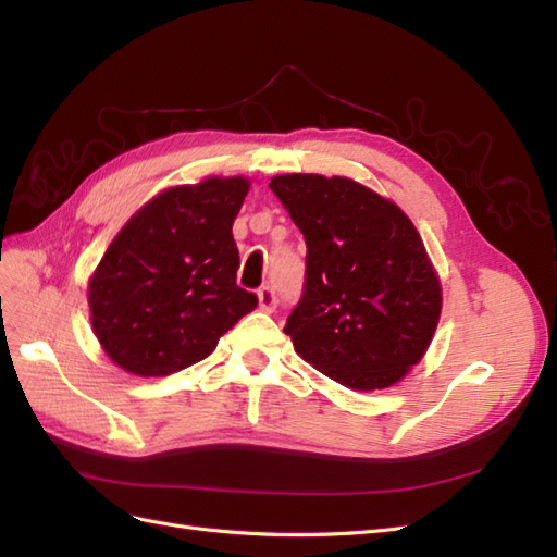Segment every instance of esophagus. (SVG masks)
<instances>
[{
	"instance_id": "esophagus-1",
	"label": "esophagus",
	"mask_w": 557,
	"mask_h": 557,
	"mask_svg": "<svg viewBox=\"0 0 557 557\" xmlns=\"http://www.w3.org/2000/svg\"><path fill=\"white\" fill-rule=\"evenodd\" d=\"M258 299H260V309L272 313L278 305V297H276V290L272 288V285H262V288L258 290Z\"/></svg>"
}]
</instances>
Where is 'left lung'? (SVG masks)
I'll return each mask as SVG.
<instances>
[{
	"mask_svg": "<svg viewBox=\"0 0 557 557\" xmlns=\"http://www.w3.org/2000/svg\"><path fill=\"white\" fill-rule=\"evenodd\" d=\"M305 234L307 272L283 332L336 383L376 391L423 358L442 285L413 223L393 201L342 176L285 174L269 183Z\"/></svg>",
	"mask_w": 557,
	"mask_h": 557,
	"instance_id": "obj_1",
	"label": "left lung"
}]
</instances>
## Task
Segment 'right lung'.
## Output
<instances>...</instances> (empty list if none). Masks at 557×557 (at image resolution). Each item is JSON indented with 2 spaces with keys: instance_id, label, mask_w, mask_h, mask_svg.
I'll list each match as a JSON object with an SVG mask.
<instances>
[{
  "instance_id": "obj_1",
  "label": "right lung",
  "mask_w": 557,
  "mask_h": 557,
  "mask_svg": "<svg viewBox=\"0 0 557 557\" xmlns=\"http://www.w3.org/2000/svg\"><path fill=\"white\" fill-rule=\"evenodd\" d=\"M246 178H207L150 199L109 246L90 281L92 330L109 358L139 376H166L211 356L258 307L237 285L232 237Z\"/></svg>"
}]
</instances>
